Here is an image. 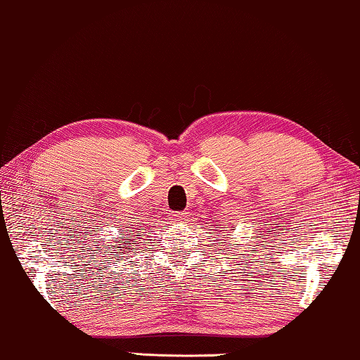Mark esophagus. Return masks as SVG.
<instances>
[{"instance_id":"1","label":"esophagus","mask_w":360,"mask_h":360,"mask_svg":"<svg viewBox=\"0 0 360 360\" xmlns=\"http://www.w3.org/2000/svg\"><path fill=\"white\" fill-rule=\"evenodd\" d=\"M186 214H184V212H174V214H173V219L176 220V221H184L186 220Z\"/></svg>"}]
</instances>
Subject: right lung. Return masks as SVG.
<instances>
[{
    "label": "right lung",
    "instance_id": "obj_1",
    "mask_svg": "<svg viewBox=\"0 0 360 360\" xmlns=\"http://www.w3.org/2000/svg\"><path fill=\"white\" fill-rule=\"evenodd\" d=\"M130 236H131V240H125V236H119L117 240L114 241V243H117V245L104 246L105 251L115 252V255H127V252H135V250H136L135 246L139 245V243H127V241H134L135 240L134 236L140 238L141 235H140V231H134V233H130ZM122 257L124 256H120V259H122Z\"/></svg>",
    "mask_w": 360,
    "mask_h": 360
}]
</instances>
